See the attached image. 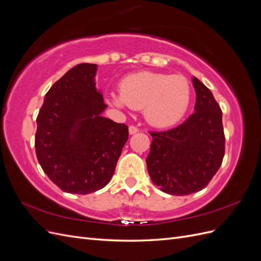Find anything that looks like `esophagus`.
<instances>
[{"label": "esophagus", "mask_w": 261, "mask_h": 261, "mask_svg": "<svg viewBox=\"0 0 261 261\" xmlns=\"http://www.w3.org/2000/svg\"><path fill=\"white\" fill-rule=\"evenodd\" d=\"M128 130H129V134H130V135H133V134H136L137 132H139V129L136 127V126H134V125H130V126H129Z\"/></svg>", "instance_id": "34e87169"}]
</instances>
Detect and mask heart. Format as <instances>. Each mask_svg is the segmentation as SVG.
Masks as SVG:
<instances>
[{
  "label": "heart",
  "mask_w": 261,
  "mask_h": 261,
  "mask_svg": "<svg viewBox=\"0 0 261 261\" xmlns=\"http://www.w3.org/2000/svg\"><path fill=\"white\" fill-rule=\"evenodd\" d=\"M121 96H112L118 107L144 109L147 121L156 127L177 123L191 100V87L184 76L139 72L126 76L120 86Z\"/></svg>",
  "instance_id": "obj_1"
}]
</instances>
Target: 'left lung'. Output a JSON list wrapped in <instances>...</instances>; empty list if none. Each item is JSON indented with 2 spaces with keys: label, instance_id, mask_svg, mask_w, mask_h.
<instances>
[{
  "label": "left lung",
  "instance_id": "1",
  "mask_svg": "<svg viewBox=\"0 0 261 261\" xmlns=\"http://www.w3.org/2000/svg\"><path fill=\"white\" fill-rule=\"evenodd\" d=\"M195 112L174 128L150 132L152 143L147 168L162 192L183 196L206 187L223 161L225 136L222 111L212 92L198 78Z\"/></svg>",
  "mask_w": 261,
  "mask_h": 261
}]
</instances>
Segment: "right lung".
<instances>
[{"label": "right lung", "mask_w": 261, "mask_h": 261, "mask_svg": "<svg viewBox=\"0 0 261 261\" xmlns=\"http://www.w3.org/2000/svg\"><path fill=\"white\" fill-rule=\"evenodd\" d=\"M97 67L82 63L69 69L46 92L37 116V159L65 193L103 188L128 139L127 125L101 116L108 106L96 89Z\"/></svg>", "instance_id": "right-lung-1"}]
</instances>
